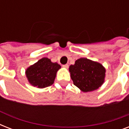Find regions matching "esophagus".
Returning <instances> with one entry per match:
<instances>
[{
  "instance_id": "1",
  "label": "esophagus",
  "mask_w": 129,
  "mask_h": 129,
  "mask_svg": "<svg viewBox=\"0 0 129 129\" xmlns=\"http://www.w3.org/2000/svg\"><path fill=\"white\" fill-rule=\"evenodd\" d=\"M63 67L64 68H68L69 66L68 64H65V65H63Z\"/></svg>"
}]
</instances>
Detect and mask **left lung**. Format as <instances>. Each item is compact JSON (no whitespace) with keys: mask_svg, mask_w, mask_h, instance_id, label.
Wrapping results in <instances>:
<instances>
[{"mask_svg":"<svg viewBox=\"0 0 129 129\" xmlns=\"http://www.w3.org/2000/svg\"><path fill=\"white\" fill-rule=\"evenodd\" d=\"M74 84L82 92L97 90L104 82L106 70L100 63L80 58L69 68Z\"/></svg>","mask_w":129,"mask_h":129,"instance_id":"left-lung-1","label":"left lung"}]
</instances>
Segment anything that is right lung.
I'll use <instances>...</instances> for the list:
<instances>
[{
  "label": "right lung",
  "mask_w": 129,
  "mask_h": 129,
  "mask_svg": "<svg viewBox=\"0 0 129 129\" xmlns=\"http://www.w3.org/2000/svg\"><path fill=\"white\" fill-rule=\"evenodd\" d=\"M61 68L57 63H53L47 57L39 59L25 71L26 76L32 86L43 88L52 85L57 72Z\"/></svg>",
  "instance_id": "1"
}]
</instances>
